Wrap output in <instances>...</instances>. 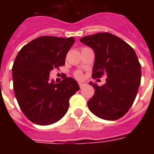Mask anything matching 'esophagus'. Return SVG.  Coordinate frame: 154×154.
<instances>
[{
    "label": "esophagus",
    "instance_id": "34e87169",
    "mask_svg": "<svg viewBox=\"0 0 154 154\" xmlns=\"http://www.w3.org/2000/svg\"><path fill=\"white\" fill-rule=\"evenodd\" d=\"M84 86H85V83H84V82H79V87H80V88H82Z\"/></svg>",
    "mask_w": 154,
    "mask_h": 154
}]
</instances>
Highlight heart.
<instances>
[{
  "label": "heart",
  "instance_id": "obj_1",
  "mask_svg": "<svg viewBox=\"0 0 154 154\" xmlns=\"http://www.w3.org/2000/svg\"><path fill=\"white\" fill-rule=\"evenodd\" d=\"M74 77H76L77 79H82V73L81 72H76L74 73Z\"/></svg>",
  "mask_w": 154,
  "mask_h": 154
}]
</instances>
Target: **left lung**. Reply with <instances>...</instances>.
<instances>
[{"label":"left lung","instance_id":"8db88e82","mask_svg":"<svg viewBox=\"0 0 154 154\" xmlns=\"http://www.w3.org/2000/svg\"><path fill=\"white\" fill-rule=\"evenodd\" d=\"M95 52L92 77L106 74V83L99 87L90 82L95 94L87 105L100 119L116 120L132 106L141 82V66L129 44L110 33H98L80 38Z\"/></svg>","mask_w":154,"mask_h":154}]
</instances>
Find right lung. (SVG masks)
<instances>
[{"instance_id":"add662e5","label":"right lung","mask_w":154,"mask_h":154,"mask_svg":"<svg viewBox=\"0 0 154 154\" xmlns=\"http://www.w3.org/2000/svg\"><path fill=\"white\" fill-rule=\"evenodd\" d=\"M73 37L42 36L20 50L12 67L13 87L22 112L39 125L57 122L67 113L69 99L79 90L76 81L64 77L59 83L49 82L54 68L65 64Z\"/></svg>"}]
</instances>
